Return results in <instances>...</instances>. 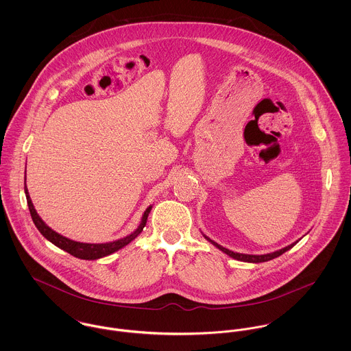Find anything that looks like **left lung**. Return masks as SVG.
I'll use <instances>...</instances> for the list:
<instances>
[{
    "label": "left lung",
    "instance_id": "1",
    "mask_svg": "<svg viewBox=\"0 0 351 351\" xmlns=\"http://www.w3.org/2000/svg\"><path fill=\"white\" fill-rule=\"evenodd\" d=\"M202 237L208 241V242H210L215 247H217L219 250L223 251V252H226L228 256H231V258H234V259H238V261H242V262H250V263H259V262H266V261H270V259H274V258H277V256H280V255H282L285 251L291 250L299 241H296V242H293L292 245H289V246H287V247H284V249H281V250L274 251V252H269V254H262V255H252V254H241V252H234V251L228 250V249H226V247H223V246H220V245H217L216 242H213L212 239H209L206 235H204L202 234Z\"/></svg>",
    "mask_w": 351,
    "mask_h": 351
}]
</instances>
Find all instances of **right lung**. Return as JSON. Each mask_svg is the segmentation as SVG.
I'll use <instances>...</instances> for the list:
<instances>
[{"label":"right lung","mask_w":351,"mask_h":351,"mask_svg":"<svg viewBox=\"0 0 351 351\" xmlns=\"http://www.w3.org/2000/svg\"><path fill=\"white\" fill-rule=\"evenodd\" d=\"M24 191H25V197H27V202H28V208H29V212H31V217L36 226V228L40 231V234L47 239L50 241L52 245H55L56 247L62 249V250L74 255L75 258H80V259H86V261H95V259H99L102 256H106V255H110L113 254L114 251L120 250L123 249L124 246H127L128 243H131L145 228L146 223H147V217H149V213H150L151 208L152 205H150L143 216H142V220H141V224L138 226V228L131 232L130 235L121 238V239H117V241H113V242H109V243H82V242H75V241H71L58 232H55L52 228H50L43 220L42 217L38 215L32 200L29 197V193H28V189H27V185L24 182Z\"/></svg>","instance_id":"obj_1"}]
</instances>
